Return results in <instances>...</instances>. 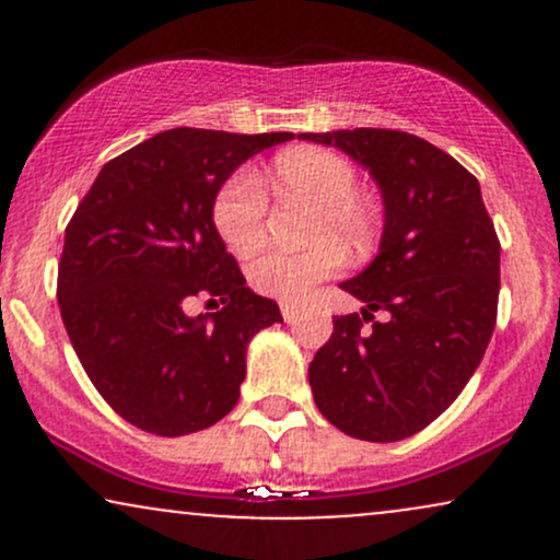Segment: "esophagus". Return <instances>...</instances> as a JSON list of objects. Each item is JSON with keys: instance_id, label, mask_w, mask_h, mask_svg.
Wrapping results in <instances>:
<instances>
[{"instance_id": "obj_1", "label": "esophagus", "mask_w": 560, "mask_h": 560, "mask_svg": "<svg viewBox=\"0 0 560 560\" xmlns=\"http://www.w3.org/2000/svg\"><path fill=\"white\" fill-rule=\"evenodd\" d=\"M281 316H284L287 324H292V320L300 316V307L294 305V302H281Z\"/></svg>"}]
</instances>
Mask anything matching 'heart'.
Wrapping results in <instances>:
<instances>
[{"instance_id": "1", "label": "heart", "mask_w": 560, "mask_h": 560, "mask_svg": "<svg viewBox=\"0 0 560 560\" xmlns=\"http://www.w3.org/2000/svg\"><path fill=\"white\" fill-rule=\"evenodd\" d=\"M273 189L284 199L313 205V242L300 253L268 249L247 266L249 287L268 298L298 302L320 281L342 271L347 247L369 249L376 240V215L358 195V171L350 160L329 150H289L273 160ZM268 197L253 171H236L218 186L213 197V226L226 247L247 255L262 242Z\"/></svg>"}]
</instances>
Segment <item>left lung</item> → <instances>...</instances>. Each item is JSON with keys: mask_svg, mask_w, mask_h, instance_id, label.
<instances>
[{"mask_svg": "<svg viewBox=\"0 0 560 560\" xmlns=\"http://www.w3.org/2000/svg\"><path fill=\"white\" fill-rule=\"evenodd\" d=\"M300 139L339 147L384 197L382 249L342 284L365 307L334 318L307 369L313 400L355 440H405L445 413L485 358L498 320L500 240L477 176L427 139L392 128ZM376 310L388 318L374 322Z\"/></svg>", "mask_w": 560, "mask_h": 560, "instance_id": "1", "label": "left lung"}]
</instances>
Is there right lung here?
I'll return each mask as SVG.
<instances>
[{"label": "right lung", "instance_id": "1", "mask_svg": "<svg viewBox=\"0 0 560 560\" xmlns=\"http://www.w3.org/2000/svg\"><path fill=\"white\" fill-rule=\"evenodd\" d=\"M294 133L171 128L113 158L66 229L57 300L75 355L120 419L160 436L213 427L240 400L244 352L281 324L244 287L213 197L247 158ZM191 296L221 299L189 319Z\"/></svg>", "mask_w": 560, "mask_h": 560}]
</instances>
